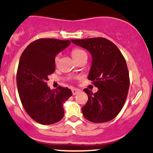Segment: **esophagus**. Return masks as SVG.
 <instances>
[{
  "mask_svg": "<svg viewBox=\"0 0 153 153\" xmlns=\"http://www.w3.org/2000/svg\"><path fill=\"white\" fill-rule=\"evenodd\" d=\"M71 91H72V93H73V95L74 96V95H76V94H77V93H79L80 90L77 89V88H72Z\"/></svg>",
  "mask_w": 153,
  "mask_h": 153,
  "instance_id": "obj_1",
  "label": "esophagus"
}]
</instances>
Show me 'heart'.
Wrapping results in <instances>:
<instances>
[{"instance_id": "b5f03b06", "label": "heart", "mask_w": 153, "mask_h": 153, "mask_svg": "<svg viewBox=\"0 0 153 153\" xmlns=\"http://www.w3.org/2000/svg\"><path fill=\"white\" fill-rule=\"evenodd\" d=\"M83 53H85V51L82 50H80V49H74L73 51H72V57H74V59L76 58V57H79L80 55H82V54ZM57 59H58V57H56V59L55 60H57Z\"/></svg>"}]
</instances>
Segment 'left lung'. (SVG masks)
Returning a JSON list of instances; mask_svg holds the SVG:
<instances>
[{"label": "left lung", "mask_w": 153, "mask_h": 153, "mask_svg": "<svg viewBox=\"0 0 153 153\" xmlns=\"http://www.w3.org/2000/svg\"><path fill=\"white\" fill-rule=\"evenodd\" d=\"M71 42L91 54L88 78L98 89L95 93L84 89L88 96V102L82 108L84 117L93 123L111 120L122 109L129 89V73L124 57L115 44L104 38Z\"/></svg>", "instance_id": "left-lung-1"}]
</instances>
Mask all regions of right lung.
Here are the masks:
<instances>
[{
  "instance_id": "right-lung-1",
  "label": "right lung",
  "mask_w": 153,
  "mask_h": 153,
  "mask_svg": "<svg viewBox=\"0 0 153 153\" xmlns=\"http://www.w3.org/2000/svg\"><path fill=\"white\" fill-rule=\"evenodd\" d=\"M71 42L69 40L40 39L26 47L19 59L17 85L25 110L36 122L51 125L64 116L63 103L72 96L71 90L59 86L50 90L48 76L55 70V57Z\"/></svg>"
}]
</instances>
